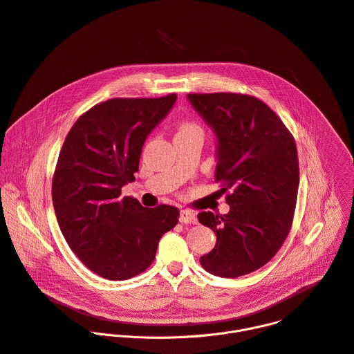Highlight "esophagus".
Masks as SVG:
<instances>
[{
	"instance_id": "1",
	"label": "esophagus",
	"mask_w": 354,
	"mask_h": 354,
	"mask_svg": "<svg viewBox=\"0 0 354 354\" xmlns=\"http://www.w3.org/2000/svg\"><path fill=\"white\" fill-rule=\"evenodd\" d=\"M179 221L182 223H197V216L194 212H192L189 209H180Z\"/></svg>"
}]
</instances>
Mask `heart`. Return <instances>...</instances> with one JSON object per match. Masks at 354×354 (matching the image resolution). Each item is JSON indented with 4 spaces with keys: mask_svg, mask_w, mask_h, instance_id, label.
<instances>
[{
    "mask_svg": "<svg viewBox=\"0 0 354 354\" xmlns=\"http://www.w3.org/2000/svg\"><path fill=\"white\" fill-rule=\"evenodd\" d=\"M189 132H203L200 125L192 121H185L180 124L179 127V132L178 133H189Z\"/></svg>",
    "mask_w": 354,
    "mask_h": 354,
    "instance_id": "heart-1",
    "label": "heart"
}]
</instances>
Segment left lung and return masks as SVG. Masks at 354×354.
<instances>
[{
  "mask_svg": "<svg viewBox=\"0 0 354 354\" xmlns=\"http://www.w3.org/2000/svg\"><path fill=\"white\" fill-rule=\"evenodd\" d=\"M187 98L216 136L215 182L232 190L227 214L197 215L216 234L200 264L215 277L238 278L266 266L289 234L299 189L296 143L281 118L253 95L192 93Z\"/></svg>",
  "mask_w": 354,
  "mask_h": 354,
  "instance_id": "obj_1",
  "label": "left lung"
}]
</instances>
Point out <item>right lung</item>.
I'll return each instance as SVG.
<instances>
[{"label": "right lung", "instance_id": "add662e5", "mask_svg": "<svg viewBox=\"0 0 354 354\" xmlns=\"http://www.w3.org/2000/svg\"><path fill=\"white\" fill-rule=\"evenodd\" d=\"M176 101L111 98L86 111L69 131L53 178V204L71 250L97 275L125 281L146 271L158 242L179 218L161 204L122 197L135 180L143 145Z\"/></svg>", "mask_w": 354, "mask_h": 354}]
</instances>
